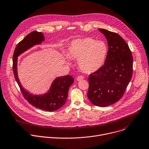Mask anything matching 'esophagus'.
<instances>
[{
	"label": "esophagus",
	"instance_id": "obj_1",
	"mask_svg": "<svg viewBox=\"0 0 149 149\" xmlns=\"http://www.w3.org/2000/svg\"><path fill=\"white\" fill-rule=\"evenodd\" d=\"M83 78H84V77H83L82 76H81V75H80V76H78V77L77 78V81H81V80L83 79Z\"/></svg>",
	"mask_w": 149,
	"mask_h": 149
}]
</instances>
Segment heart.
<instances>
[{
	"mask_svg": "<svg viewBox=\"0 0 149 149\" xmlns=\"http://www.w3.org/2000/svg\"><path fill=\"white\" fill-rule=\"evenodd\" d=\"M108 53L106 44L91 37L78 38L70 43L68 57L78 60V68L85 74H92L103 65Z\"/></svg>",
	"mask_w": 149,
	"mask_h": 149,
	"instance_id": "b5f03b06",
	"label": "heart"
}]
</instances>
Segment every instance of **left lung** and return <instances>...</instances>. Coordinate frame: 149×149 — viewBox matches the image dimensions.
<instances>
[{
    "instance_id": "8db88e82",
    "label": "left lung",
    "mask_w": 149,
    "mask_h": 149,
    "mask_svg": "<svg viewBox=\"0 0 149 149\" xmlns=\"http://www.w3.org/2000/svg\"><path fill=\"white\" fill-rule=\"evenodd\" d=\"M106 37L108 50L104 65L88 78L89 100L93 105L106 107L123 96L133 73V57L129 45L118 34L99 29Z\"/></svg>"
}]
</instances>
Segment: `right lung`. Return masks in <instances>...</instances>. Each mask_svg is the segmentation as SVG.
<instances>
[{
	"mask_svg": "<svg viewBox=\"0 0 149 149\" xmlns=\"http://www.w3.org/2000/svg\"><path fill=\"white\" fill-rule=\"evenodd\" d=\"M44 41L41 32L34 31L27 34L15 49L13 57V70L15 78L26 100L31 105L40 109L53 112L61 108L65 103L70 86L74 83V78L70 75L57 77L53 82L47 92L42 95H33L22 86L17 75V58L21 54L36 45Z\"/></svg>",
	"mask_w": 149,
	"mask_h": 149,
	"instance_id": "add662e5",
	"label": "right lung"
}]
</instances>
